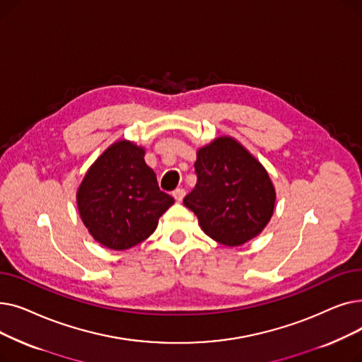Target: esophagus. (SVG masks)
Here are the masks:
<instances>
[{"mask_svg": "<svg viewBox=\"0 0 362 362\" xmlns=\"http://www.w3.org/2000/svg\"><path fill=\"white\" fill-rule=\"evenodd\" d=\"M185 195H186L185 189H176V191L173 192V197H175V199H176L177 202H180V201L185 198Z\"/></svg>", "mask_w": 362, "mask_h": 362, "instance_id": "esophagus-1", "label": "esophagus"}]
</instances>
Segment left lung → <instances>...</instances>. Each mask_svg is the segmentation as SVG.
<instances>
[{"label": "left lung", "instance_id": "obj_1", "mask_svg": "<svg viewBox=\"0 0 362 362\" xmlns=\"http://www.w3.org/2000/svg\"><path fill=\"white\" fill-rule=\"evenodd\" d=\"M198 182L183 204L206 236L240 246L269 224L276 189L264 165L232 136H218L197 151Z\"/></svg>", "mask_w": 362, "mask_h": 362}]
</instances>
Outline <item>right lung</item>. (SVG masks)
I'll return each instance as SVG.
<instances>
[{
	"instance_id": "add662e5",
	"label": "right lung",
	"mask_w": 362,
	"mask_h": 362,
	"mask_svg": "<svg viewBox=\"0 0 362 362\" xmlns=\"http://www.w3.org/2000/svg\"><path fill=\"white\" fill-rule=\"evenodd\" d=\"M144 157V146L116 141L92 163L76 192L89 235L108 250L124 251L149 238L158 218L175 204L160 191Z\"/></svg>"
}]
</instances>
